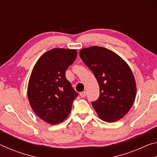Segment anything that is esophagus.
<instances>
[{"label": "esophagus", "instance_id": "34e87169", "mask_svg": "<svg viewBox=\"0 0 157 157\" xmlns=\"http://www.w3.org/2000/svg\"><path fill=\"white\" fill-rule=\"evenodd\" d=\"M79 95H80V97H82V98H84L85 96H86V92L85 91L81 92L80 94H79Z\"/></svg>", "mask_w": 157, "mask_h": 157}]
</instances>
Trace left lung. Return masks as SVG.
I'll list each match as a JSON object with an SVG mask.
<instances>
[{
  "label": "left lung",
  "instance_id": "left-lung-1",
  "mask_svg": "<svg viewBox=\"0 0 157 157\" xmlns=\"http://www.w3.org/2000/svg\"><path fill=\"white\" fill-rule=\"evenodd\" d=\"M79 56L99 84L100 96L92 102L98 116L107 123L123 118L136 94V82L128 64L114 52L100 46L82 49Z\"/></svg>",
  "mask_w": 157,
  "mask_h": 157
}]
</instances>
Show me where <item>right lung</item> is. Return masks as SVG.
<instances>
[{"instance_id": "right-lung-1", "label": "right lung", "mask_w": 157, "mask_h": 157, "mask_svg": "<svg viewBox=\"0 0 157 157\" xmlns=\"http://www.w3.org/2000/svg\"><path fill=\"white\" fill-rule=\"evenodd\" d=\"M76 57V50L53 48L39 58L32 71L28 86L29 102L37 116L50 124L67 118L78 95L65 76Z\"/></svg>"}]
</instances>
